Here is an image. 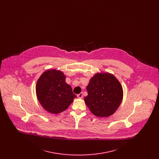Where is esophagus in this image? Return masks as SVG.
<instances>
[{
    "label": "esophagus",
    "mask_w": 159,
    "mask_h": 159,
    "mask_svg": "<svg viewBox=\"0 0 159 159\" xmlns=\"http://www.w3.org/2000/svg\"><path fill=\"white\" fill-rule=\"evenodd\" d=\"M77 97H78L79 98H83V93L81 92V93H80L79 94H78V95H77Z\"/></svg>",
    "instance_id": "34e87169"
}]
</instances>
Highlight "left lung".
Wrapping results in <instances>:
<instances>
[{
    "mask_svg": "<svg viewBox=\"0 0 159 159\" xmlns=\"http://www.w3.org/2000/svg\"><path fill=\"white\" fill-rule=\"evenodd\" d=\"M88 96L84 102L91 113L97 117L113 115L120 105L123 91L122 86L113 75L98 73L93 76L86 87Z\"/></svg>",
    "mask_w": 159,
    "mask_h": 159,
    "instance_id": "8db88e82",
    "label": "left lung"
}]
</instances>
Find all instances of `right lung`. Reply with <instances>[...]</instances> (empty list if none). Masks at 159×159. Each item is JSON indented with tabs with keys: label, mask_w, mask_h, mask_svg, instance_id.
I'll return each instance as SVG.
<instances>
[{
	"label": "right lung",
	"mask_w": 159,
	"mask_h": 159,
	"mask_svg": "<svg viewBox=\"0 0 159 159\" xmlns=\"http://www.w3.org/2000/svg\"><path fill=\"white\" fill-rule=\"evenodd\" d=\"M36 93L42 107L52 114L65 111L76 98L71 86L66 82V76L56 69L46 70L40 76Z\"/></svg>",
	"instance_id": "add662e5"
}]
</instances>
